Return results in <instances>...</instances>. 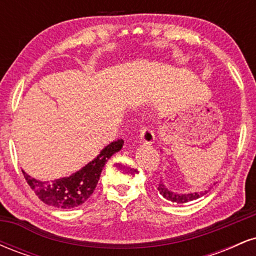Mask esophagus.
<instances>
[{
	"label": "esophagus",
	"mask_w": 256,
	"mask_h": 256,
	"mask_svg": "<svg viewBox=\"0 0 256 256\" xmlns=\"http://www.w3.org/2000/svg\"><path fill=\"white\" fill-rule=\"evenodd\" d=\"M140 140H142L146 144H152L155 142L154 131L152 130L150 126L143 125L140 128Z\"/></svg>",
	"instance_id": "esophagus-1"
}]
</instances>
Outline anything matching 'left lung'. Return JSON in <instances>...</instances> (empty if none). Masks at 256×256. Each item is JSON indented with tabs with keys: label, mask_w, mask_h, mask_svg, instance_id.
<instances>
[{
	"label": "left lung",
	"mask_w": 256,
	"mask_h": 256,
	"mask_svg": "<svg viewBox=\"0 0 256 256\" xmlns=\"http://www.w3.org/2000/svg\"><path fill=\"white\" fill-rule=\"evenodd\" d=\"M158 190L161 195L164 196L166 200L171 202H176V204H186V202L194 201V200H198V198H201L204 192H192V194H177V192H173L171 190H168L166 188V185L160 182L158 185Z\"/></svg>",
	"instance_id": "1"
}]
</instances>
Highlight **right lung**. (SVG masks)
Listing matches in <instances>:
<instances>
[{"label":"right lung","instance_id":"add662e5","mask_svg":"<svg viewBox=\"0 0 256 256\" xmlns=\"http://www.w3.org/2000/svg\"><path fill=\"white\" fill-rule=\"evenodd\" d=\"M124 140H118L104 146L101 152L83 168L70 177L55 179L52 182H42L24 173V178L44 204L58 208H73L84 204L95 190L104 166L112 155L122 148Z\"/></svg>","mask_w":256,"mask_h":256}]
</instances>
